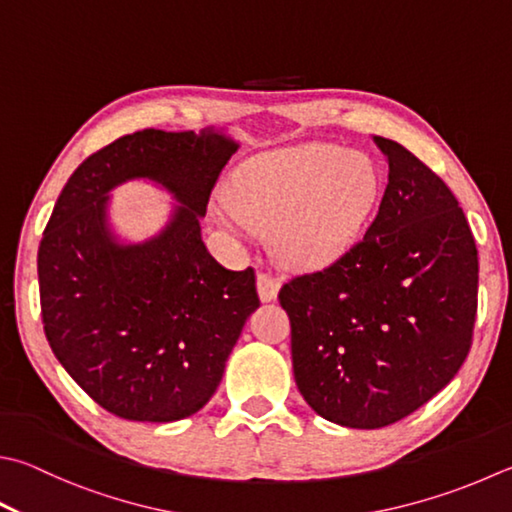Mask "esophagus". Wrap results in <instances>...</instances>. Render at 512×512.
Listing matches in <instances>:
<instances>
[{
	"label": "esophagus",
	"mask_w": 512,
	"mask_h": 512,
	"mask_svg": "<svg viewBox=\"0 0 512 512\" xmlns=\"http://www.w3.org/2000/svg\"><path fill=\"white\" fill-rule=\"evenodd\" d=\"M256 285H258L260 301L269 303V301H274V298L278 296V289H281V278H278L272 272H260Z\"/></svg>",
	"instance_id": "obj_1"
}]
</instances>
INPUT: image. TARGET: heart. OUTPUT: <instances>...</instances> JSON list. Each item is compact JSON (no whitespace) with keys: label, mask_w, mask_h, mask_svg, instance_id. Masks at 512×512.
Wrapping results in <instances>:
<instances>
[{"label":"heart","mask_w":512,"mask_h":512,"mask_svg":"<svg viewBox=\"0 0 512 512\" xmlns=\"http://www.w3.org/2000/svg\"><path fill=\"white\" fill-rule=\"evenodd\" d=\"M227 196L240 223L274 231L276 256L285 265L316 269L361 238L381 196V173L363 153L298 144L243 162Z\"/></svg>","instance_id":"1"}]
</instances>
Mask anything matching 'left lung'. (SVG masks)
<instances>
[{"instance_id":"left-lung-1","label":"left lung","mask_w":512,"mask_h":512,"mask_svg":"<svg viewBox=\"0 0 512 512\" xmlns=\"http://www.w3.org/2000/svg\"><path fill=\"white\" fill-rule=\"evenodd\" d=\"M374 142L390 173L365 236L278 292L307 406L359 430L408 417L452 381L472 343L479 283L475 238L446 182L399 142Z\"/></svg>"}]
</instances>
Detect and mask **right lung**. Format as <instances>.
I'll use <instances>...</instances> for the list:
<instances>
[{
  "mask_svg": "<svg viewBox=\"0 0 512 512\" xmlns=\"http://www.w3.org/2000/svg\"><path fill=\"white\" fill-rule=\"evenodd\" d=\"M236 149L216 129L136 131L86 158L55 202L37 252L44 332L73 381L115 417L169 423L198 412L260 305L254 269H225L200 234ZM140 177L181 205L158 237L120 244L108 191Z\"/></svg>",
  "mask_w": 512,
  "mask_h": 512,
  "instance_id": "add662e5",
  "label": "right lung"
}]
</instances>
